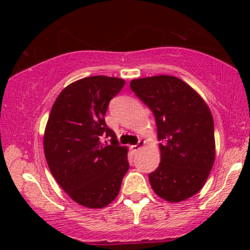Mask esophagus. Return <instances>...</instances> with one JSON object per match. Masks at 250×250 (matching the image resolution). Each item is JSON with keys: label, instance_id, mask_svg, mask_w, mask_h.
Wrapping results in <instances>:
<instances>
[{"label": "esophagus", "instance_id": "esophagus-1", "mask_svg": "<svg viewBox=\"0 0 250 250\" xmlns=\"http://www.w3.org/2000/svg\"><path fill=\"white\" fill-rule=\"evenodd\" d=\"M143 146H145V141H142V140H140V141L138 142V145H135V146H132V149H133V151H139V150L141 149Z\"/></svg>", "mask_w": 250, "mask_h": 250}]
</instances>
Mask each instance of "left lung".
Returning <instances> with one entry per match:
<instances>
[{"label":"left lung","instance_id":"obj_1","mask_svg":"<svg viewBox=\"0 0 250 250\" xmlns=\"http://www.w3.org/2000/svg\"><path fill=\"white\" fill-rule=\"evenodd\" d=\"M153 112L160 164L149 174L152 190L170 203H180L201 190L215 160L214 121L203 98L180 78H139L129 83Z\"/></svg>","mask_w":250,"mask_h":250}]
</instances>
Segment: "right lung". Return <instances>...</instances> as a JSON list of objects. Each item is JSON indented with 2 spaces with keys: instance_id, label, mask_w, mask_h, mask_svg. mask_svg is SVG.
<instances>
[{
  "instance_id": "right-lung-1",
  "label": "right lung",
  "mask_w": 250,
  "mask_h": 250,
  "mask_svg": "<svg viewBox=\"0 0 250 250\" xmlns=\"http://www.w3.org/2000/svg\"><path fill=\"white\" fill-rule=\"evenodd\" d=\"M124 85L122 78L101 75L74 82L58 95L47 119V165L64 192L84 207L110 204L128 170L127 148L104 122L109 102Z\"/></svg>"
}]
</instances>
